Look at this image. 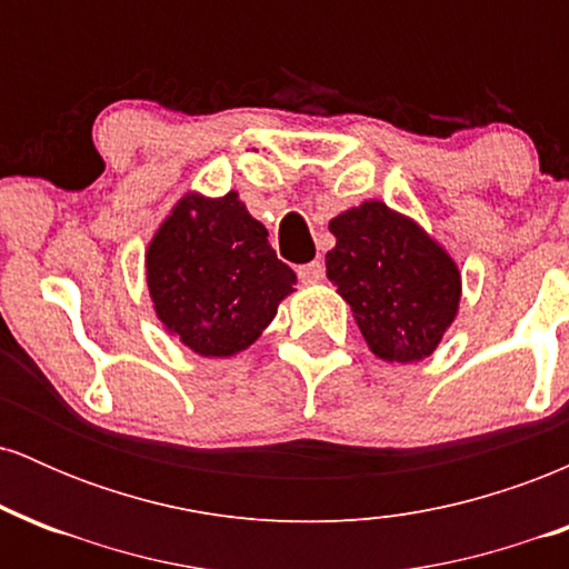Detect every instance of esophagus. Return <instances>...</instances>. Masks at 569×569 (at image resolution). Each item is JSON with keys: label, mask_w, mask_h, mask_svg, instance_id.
<instances>
[{"label": "esophagus", "mask_w": 569, "mask_h": 569, "mask_svg": "<svg viewBox=\"0 0 569 569\" xmlns=\"http://www.w3.org/2000/svg\"><path fill=\"white\" fill-rule=\"evenodd\" d=\"M323 272H326V267H323L321 259H316V262L299 267V278H302L305 283H318V280H323Z\"/></svg>", "instance_id": "34e87169"}]
</instances>
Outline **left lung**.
Segmentation results:
<instances>
[{
    "label": "left lung",
    "mask_w": 569,
    "mask_h": 569,
    "mask_svg": "<svg viewBox=\"0 0 569 569\" xmlns=\"http://www.w3.org/2000/svg\"><path fill=\"white\" fill-rule=\"evenodd\" d=\"M337 246L326 276L352 307L358 329L382 361L430 356L455 321L460 272L415 221L369 200L329 224Z\"/></svg>",
    "instance_id": "1"
}]
</instances>
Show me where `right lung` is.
Listing matches in <instances>:
<instances>
[{"label":"right lung","mask_w":569,"mask_h":569,"mask_svg":"<svg viewBox=\"0 0 569 569\" xmlns=\"http://www.w3.org/2000/svg\"><path fill=\"white\" fill-rule=\"evenodd\" d=\"M147 283L166 329L200 356L221 358L262 335L297 276L238 192L187 194L149 243Z\"/></svg>","instance_id":"obj_1"}]
</instances>
